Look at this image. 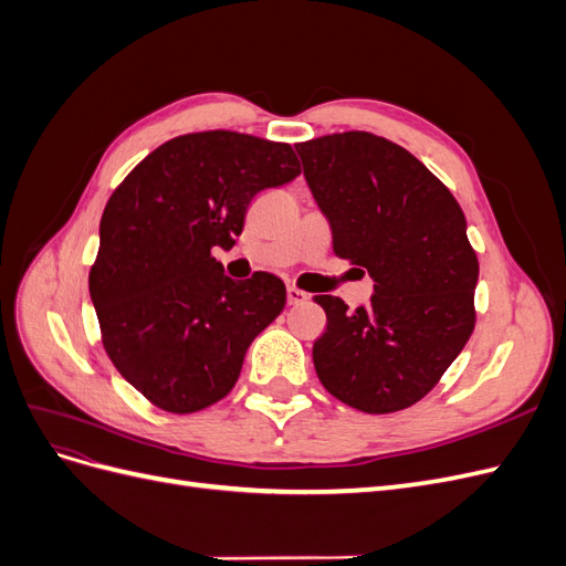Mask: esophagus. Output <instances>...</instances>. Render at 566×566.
<instances>
[{"mask_svg": "<svg viewBox=\"0 0 566 566\" xmlns=\"http://www.w3.org/2000/svg\"><path fill=\"white\" fill-rule=\"evenodd\" d=\"M306 297L304 290H300V287H295V285H287V304H302Z\"/></svg>", "mask_w": 566, "mask_h": 566, "instance_id": "obj_1", "label": "esophagus"}]
</instances>
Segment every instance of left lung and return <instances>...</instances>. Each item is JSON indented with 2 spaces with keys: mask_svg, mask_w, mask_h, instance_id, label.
<instances>
[{
  "mask_svg": "<svg viewBox=\"0 0 566 566\" xmlns=\"http://www.w3.org/2000/svg\"><path fill=\"white\" fill-rule=\"evenodd\" d=\"M333 252L375 283L368 306L316 295L314 368L335 399L397 413L430 394L474 331L476 252L458 200L406 148L370 132L295 144Z\"/></svg>",
  "mask_w": 566,
  "mask_h": 566,
  "instance_id": "8db88e82",
  "label": "left lung"
}]
</instances>
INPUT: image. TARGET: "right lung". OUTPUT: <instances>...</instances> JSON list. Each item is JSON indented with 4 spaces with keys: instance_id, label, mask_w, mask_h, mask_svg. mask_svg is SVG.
Returning a JSON list of instances; mask_svg holds the SVG:
<instances>
[{
    "instance_id": "right-lung-1",
    "label": "right lung",
    "mask_w": 566,
    "mask_h": 566,
    "mask_svg": "<svg viewBox=\"0 0 566 566\" xmlns=\"http://www.w3.org/2000/svg\"><path fill=\"white\" fill-rule=\"evenodd\" d=\"M300 175L290 144L210 129L148 153L108 198L90 295L108 358L153 406L186 416L224 399L283 312L279 276L238 283L212 248L243 233L256 193Z\"/></svg>"
}]
</instances>
